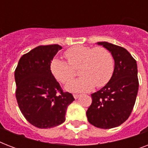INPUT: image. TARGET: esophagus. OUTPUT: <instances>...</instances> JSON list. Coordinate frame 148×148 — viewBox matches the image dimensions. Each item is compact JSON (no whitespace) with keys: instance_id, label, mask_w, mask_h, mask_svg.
I'll use <instances>...</instances> for the list:
<instances>
[{"instance_id":"esophagus-1","label":"esophagus","mask_w":148,"mask_h":148,"mask_svg":"<svg viewBox=\"0 0 148 148\" xmlns=\"http://www.w3.org/2000/svg\"><path fill=\"white\" fill-rule=\"evenodd\" d=\"M79 96H80V95H74V97L75 99H77L79 97Z\"/></svg>"}]
</instances>
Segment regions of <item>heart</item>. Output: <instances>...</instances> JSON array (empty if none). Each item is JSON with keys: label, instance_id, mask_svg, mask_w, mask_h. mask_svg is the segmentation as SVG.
<instances>
[{"label": "heart", "instance_id": "heart-1", "mask_svg": "<svg viewBox=\"0 0 148 148\" xmlns=\"http://www.w3.org/2000/svg\"><path fill=\"white\" fill-rule=\"evenodd\" d=\"M64 56L69 64L59 59H53L51 64V70L58 81L65 84L74 78V69L79 68L81 77L71 81L65 87L69 91L90 90L95 85L101 88L107 84L112 77L113 58L104 47L76 46L65 51Z\"/></svg>", "mask_w": 148, "mask_h": 148}]
</instances>
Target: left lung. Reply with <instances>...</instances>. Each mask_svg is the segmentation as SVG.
Masks as SVG:
<instances>
[{"mask_svg":"<svg viewBox=\"0 0 148 148\" xmlns=\"http://www.w3.org/2000/svg\"><path fill=\"white\" fill-rule=\"evenodd\" d=\"M110 51L114 69L108 83L91 95L92 103L87 110L90 124L110 129L122 124L131 115L138 95L137 62L125 48L108 42H97Z\"/></svg>","mask_w":148,"mask_h":148,"instance_id":"left-lung-1","label":"left lung"}]
</instances>
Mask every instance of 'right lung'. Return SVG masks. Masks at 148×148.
Segmentation results:
<instances>
[{
    "label": "right lung",
    "mask_w": 148,
    "mask_h": 148,
    "mask_svg": "<svg viewBox=\"0 0 148 148\" xmlns=\"http://www.w3.org/2000/svg\"><path fill=\"white\" fill-rule=\"evenodd\" d=\"M62 47L38 46L22 56L14 72L16 98L27 121L38 128H51L65 121L66 110L74 101L64 92L51 71L53 57Z\"/></svg>",
    "instance_id": "1"
}]
</instances>
